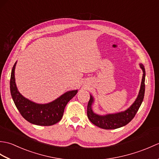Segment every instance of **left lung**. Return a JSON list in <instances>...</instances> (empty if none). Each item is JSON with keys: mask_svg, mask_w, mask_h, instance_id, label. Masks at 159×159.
<instances>
[{"mask_svg": "<svg viewBox=\"0 0 159 159\" xmlns=\"http://www.w3.org/2000/svg\"><path fill=\"white\" fill-rule=\"evenodd\" d=\"M140 68L143 71V76L139 94L134 102L128 107L126 110L116 113H109L106 115H99L93 111L92 105L94 103V98L90 94V99L87 104V117L91 122L98 127L103 129L110 130L116 129L126 126L135 116L139 110L141 103L143 102L145 93V77L146 71L142 63H139Z\"/></svg>", "mask_w": 159, "mask_h": 159, "instance_id": "8db88e82", "label": "left lung"}]
</instances>
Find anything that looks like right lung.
I'll list each match as a JSON object with an SVG mask.
<instances>
[{
	"label": "right lung",
	"instance_id": "obj_1",
	"mask_svg": "<svg viewBox=\"0 0 159 159\" xmlns=\"http://www.w3.org/2000/svg\"><path fill=\"white\" fill-rule=\"evenodd\" d=\"M13 66L10 79V92L15 105L21 116L29 122L38 126H52L61 120L64 109L69 101L76 95V90L66 92L52 102L39 104L26 98L17 88L15 68Z\"/></svg>",
	"mask_w": 159,
	"mask_h": 159
}]
</instances>
